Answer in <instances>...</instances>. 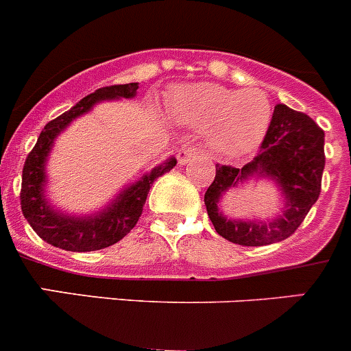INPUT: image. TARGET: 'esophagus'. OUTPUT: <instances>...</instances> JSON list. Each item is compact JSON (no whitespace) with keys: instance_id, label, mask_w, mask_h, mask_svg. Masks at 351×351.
<instances>
[{"instance_id":"esophagus-1","label":"esophagus","mask_w":351,"mask_h":351,"mask_svg":"<svg viewBox=\"0 0 351 351\" xmlns=\"http://www.w3.org/2000/svg\"><path fill=\"white\" fill-rule=\"evenodd\" d=\"M194 156H197V149H195L194 145H183L182 149L178 150V162L182 166H185Z\"/></svg>"}]
</instances>
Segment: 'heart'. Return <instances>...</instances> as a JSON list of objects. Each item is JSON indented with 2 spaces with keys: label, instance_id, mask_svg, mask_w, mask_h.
I'll return each mask as SVG.
<instances>
[{
  "label": "heart",
  "instance_id": "b5f03b06",
  "mask_svg": "<svg viewBox=\"0 0 351 351\" xmlns=\"http://www.w3.org/2000/svg\"><path fill=\"white\" fill-rule=\"evenodd\" d=\"M176 116L194 130H208L209 150L221 159H237L260 147L270 128V97L260 88L230 90L220 84H195L173 91Z\"/></svg>",
  "mask_w": 351,
  "mask_h": 351
}]
</instances>
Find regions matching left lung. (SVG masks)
<instances>
[{"instance_id": "1", "label": "left lung", "mask_w": 351, "mask_h": 351, "mask_svg": "<svg viewBox=\"0 0 351 351\" xmlns=\"http://www.w3.org/2000/svg\"><path fill=\"white\" fill-rule=\"evenodd\" d=\"M324 156V131L310 116L275 106L270 128L254 159L242 168L216 165V176L204 194V204L215 230L239 245H267L296 232L320 195ZM250 178H270L285 197L280 215L270 222L237 221L221 213V197Z\"/></svg>"}]
</instances>
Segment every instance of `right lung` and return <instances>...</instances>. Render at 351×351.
<instances>
[{
    "label": "right lung",
    "instance_id": "1",
    "mask_svg": "<svg viewBox=\"0 0 351 351\" xmlns=\"http://www.w3.org/2000/svg\"><path fill=\"white\" fill-rule=\"evenodd\" d=\"M138 90V83L114 84V86L98 88L95 93L80 100L71 110L45 126L41 131L34 149L29 152L22 169V191L21 206L25 220L32 230L48 244L65 251H98L116 244L136 225L142 216L143 204L147 201L150 186L159 176L168 173L176 166L175 157L166 159L162 165L156 166L136 182L124 186L106 209L88 216L65 215L50 206L45 195L47 185V159L53 147L55 138L62 131L83 114L90 112L93 106L104 100H117V98H133Z\"/></svg>",
    "mask_w": 351,
    "mask_h": 351
}]
</instances>
